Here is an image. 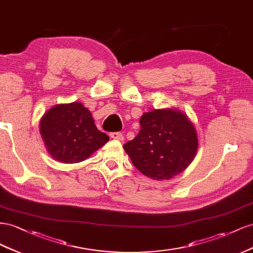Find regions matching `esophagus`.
I'll return each instance as SVG.
<instances>
[{"instance_id": "obj_1", "label": "esophagus", "mask_w": 253, "mask_h": 253, "mask_svg": "<svg viewBox=\"0 0 253 253\" xmlns=\"http://www.w3.org/2000/svg\"><path fill=\"white\" fill-rule=\"evenodd\" d=\"M109 135L111 139H114V140H120V141L124 140V135H123V133L121 132H111Z\"/></svg>"}]
</instances>
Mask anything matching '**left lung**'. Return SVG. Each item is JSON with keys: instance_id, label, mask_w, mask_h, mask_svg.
Here are the masks:
<instances>
[{"instance_id": "obj_1", "label": "left lung", "mask_w": 253, "mask_h": 253, "mask_svg": "<svg viewBox=\"0 0 253 253\" xmlns=\"http://www.w3.org/2000/svg\"><path fill=\"white\" fill-rule=\"evenodd\" d=\"M141 129L124 149L135 169L151 179H170L183 171L196 155V130L186 115L163 109L144 113Z\"/></svg>"}]
</instances>
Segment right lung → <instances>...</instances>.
<instances>
[{
	"label": "right lung",
	"instance_id": "add662e5",
	"mask_svg": "<svg viewBox=\"0 0 253 253\" xmlns=\"http://www.w3.org/2000/svg\"><path fill=\"white\" fill-rule=\"evenodd\" d=\"M46 149L62 163L84 161L109 140L94 124L91 112L79 103L57 105L40 121Z\"/></svg>",
	"mask_w": 253,
	"mask_h": 253
}]
</instances>
